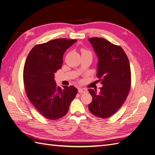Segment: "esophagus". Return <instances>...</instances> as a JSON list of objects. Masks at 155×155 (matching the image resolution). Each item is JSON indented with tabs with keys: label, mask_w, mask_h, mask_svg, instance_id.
<instances>
[{
	"label": "esophagus",
	"mask_w": 155,
	"mask_h": 155,
	"mask_svg": "<svg viewBox=\"0 0 155 155\" xmlns=\"http://www.w3.org/2000/svg\"><path fill=\"white\" fill-rule=\"evenodd\" d=\"M78 92L79 93H85L87 92V90L86 88H78Z\"/></svg>",
	"instance_id": "esophagus-1"
}]
</instances>
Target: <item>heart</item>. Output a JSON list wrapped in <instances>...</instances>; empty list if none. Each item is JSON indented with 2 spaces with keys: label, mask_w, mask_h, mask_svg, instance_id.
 I'll return each mask as SVG.
<instances>
[{
  "label": "heart",
  "mask_w": 155,
  "mask_h": 155,
  "mask_svg": "<svg viewBox=\"0 0 155 155\" xmlns=\"http://www.w3.org/2000/svg\"><path fill=\"white\" fill-rule=\"evenodd\" d=\"M81 54H85V53H90V54H91V51H89L88 50H85V49H81Z\"/></svg>",
  "instance_id": "obj_1"
}]
</instances>
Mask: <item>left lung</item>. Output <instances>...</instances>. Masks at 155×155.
Here are the masks:
<instances>
[{
    "instance_id": "1",
    "label": "left lung",
    "mask_w": 155,
    "mask_h": 155,
    "mask_svg": "<svg viewBox=\"0 0 155 155\" xmlns=\"http://www.w3.org/2000/svg\"><path fill=\"white\" fill-rule=\"evenodd\" d=\"M99 59L97 81L103 85L100 94L88 89L92 101L88 109L101 118L113 115L122 106L131 85V72L127 56L120 46L100 37L89 38Z\"/></svg>"
}]
</instances>
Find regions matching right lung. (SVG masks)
I'll return each instance as SVG.
<instances>
[{
	"label": "right lung",
	"instance_id": "right-lung-1",
	"mask_svg": "<svg viewBox=\"0 0 155 155\" xmlns=\"http://www.w3.org/2000/svg\"><path fill=\"white\" fill-rule=\"evenodd\" d=\"M76 39H55L35 45L28 55L23 80L28 98L45 118L55 120L67 113L78 90L56 85L54 74L62 67L63 56Z\"/></svg>",
	"mask_w": 155,
	"mask_h": 155
}]
</instances>
